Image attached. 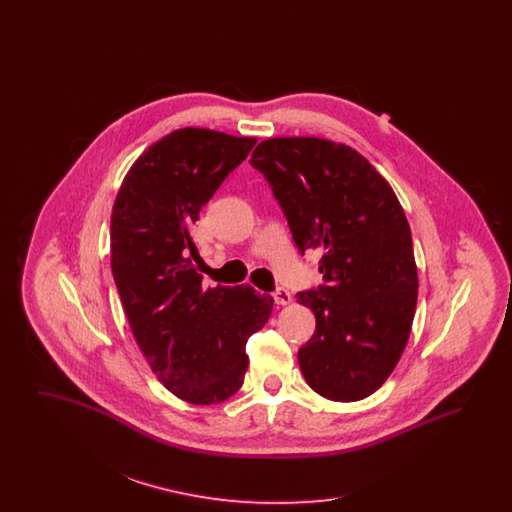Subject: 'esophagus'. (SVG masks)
Returning a JSON list of instances; mask_svg holds the SVG:
<instances>
[{
  "instance_id": "1",
  "label": "esophagus",
  "mask_w": 512,
  "mask_h": 512,
  "mask_svg": "<svg viewBox=\"0 0 512 512\" xmlns=\"http://www.w3.org/2000/svg\"><path fill=\"white\" fill-rule=\"evenodd\" d=\"M272 297H274L276 305H290L292 303V293L284 290V288H278L276 292L272 293Z\"/></svg>"
}]
</instances>
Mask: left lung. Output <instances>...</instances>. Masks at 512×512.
<instances>
[{
	"instance_id": "8db88e82",
	"label": "left lung",
	"mask_w": 512,
	"mask_h": 512,
	"mask_svg": "<svg viewBox=\"0 0 512 512\" xmlns=\"http://www.w3.org/2000/svg\"><path fill=\"white\" fill-rule=\"evenodd\" d=\"M249 163L272 186L301 255L322 253L324 284L295 295L317 318L299 368L326 399H365L388 380L413 326L418 274L405 211L388 180L345 144L268 138Z\"/></svg>"
}]
</instances>
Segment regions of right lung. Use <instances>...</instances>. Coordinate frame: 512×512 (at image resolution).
I'll return each instance as SVG.
<instances>
[{"instance_id": "obj_1", "label": "right lung", "mask_w": 512, "mask_h": 512, "mask_svg": "<svg viewBox=\"0 0 512 512\" xmlns=\"http://www.w3.org/2000/svg\"><path fill=\"white\" fill-rule=\"evenodd\" d=\"M209 128H180L126 172L111 215V270L132 334L155 376L194 405L244 384L245 343L274 299L251 286L203 290L192 238L201 207L255 146Z\"/></svg>"}]
</instances>
